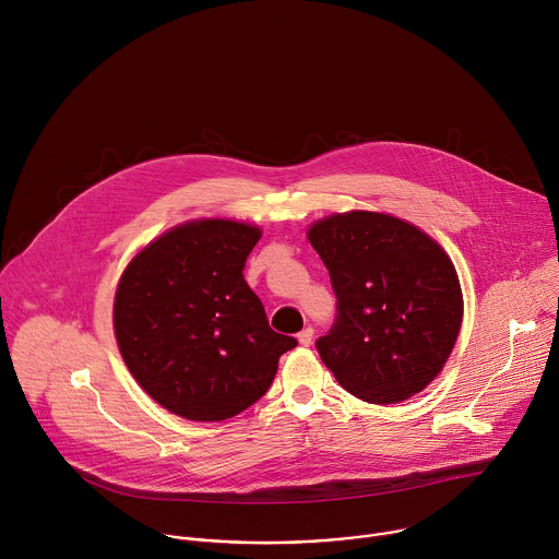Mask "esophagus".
Returning <instances> with one entry per match:
<instances>
[{
	"instance_id": "34e87169",
	"label": "esophagus",
	"mask_w": 559,
	"mask_h": 559,
	"mask_svg": "<svg viewBox=\"0 0 559 559\" xmlns=\"http://www.w3.org/2000/svg\"><path fill=\"white\" fill-rule=\"evenodd\" d=\"M311 341H313V330H311V328H305V330L298 334V343H300L302 347H309Z\"/></svg>"
}]
</instances>
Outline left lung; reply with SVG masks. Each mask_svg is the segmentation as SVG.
I'll return each instance as SVG.
<instances>
[{"mask_svg": "<svg viewBox=\"0 0 559 559\" xmlns=\"http://www.w3.org/2000/svg\"><path fill=\"white\" fill-rule=\"evenodd\" d=\"M309 243L338 298L332 332L316 341L341 386L371 405H395L447 365L464 316L455 265L418 225L386 212L318 218Z\"/></svg>", "mask_w": 559, "mask_h": 559, "instance_id": "obj_1", "label": "left lung"}]
</instances>
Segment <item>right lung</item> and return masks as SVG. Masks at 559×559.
I'll return each mask as SVG.
<instances>
[{
    "mask_svg": "<svg viewBox=\"0 0 559 559\" xmlns=\"http://www.w3.org/2000/svg\"><path fill=\"white\" fill-rule=\"evenodd\" d=\"M259 225L192 218L141 248L112 305L117 347L139 386L164 409L218 423L270 389L278 358L296 347L267 325L243 278Z\"/></svg>",
    "mask_w": 559,
    "mask_h": 559,
    "instance_id": "add662e5",
    "label": "right lung"
}]
</instances>
